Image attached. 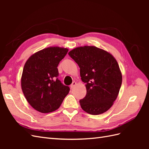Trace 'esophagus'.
<instances>
[{"mask_svg":"<svg viewBox=\"0 0 149 149\" xmlns=\"http://www.w3.org/2000/svg\"><path fill=\"white\" fill-rule=\"evenodd\" d=\"M76 84V82H75V81H73V83H72V84L70 85V88H71V89H73L74 86H75V85Z\"/></svg>","mask_w":149,"mask_h":149,"instance_id":"esophagus-1","label":"esophagus"}]
</instances>
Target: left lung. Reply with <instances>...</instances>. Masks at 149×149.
<instances>
[{"label": "left lung", "mask_w": 149, "mask_h": 149, "mask_svg": "<svg viewBox=\"0 0 149 149\" xmlns=\"http://www.w3.org/2000/svg\"><path fill=\"white\" fill-rule=\"evenodd\" d=\"M80 68L86 83V94L79 101L87 113L98 115L113 104L122 84V74L118 62L110 53L96 47L84 46L68 53Z\"/></svg>", "instance_id": "1"}]
</instances>
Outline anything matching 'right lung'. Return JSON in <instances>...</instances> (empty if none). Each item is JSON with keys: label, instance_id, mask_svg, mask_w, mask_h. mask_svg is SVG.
Returning a JSON list of instances; mask_svg holds the SVG:
<instances>
[{"label": "right lung", "instance_id": "right-lung-1", "mask_svg": "<svg viewBox=\"0 0 149 149\" xmlns=\"http://www.w3.org/2000/svg\"><path fill=\"white\" fill-rule=\"evenodd\" d=\"M68 49L49 47L31 56L24 67L21 86L31 106L42 113L55 111L61 106L70 88L58 79L57 67Z\"/></svg>", "mask_w": 149, "mask_h": 149}]
</instances>
